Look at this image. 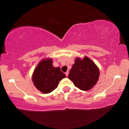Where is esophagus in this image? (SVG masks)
Instances as JSON below:
<instances>
[{"mask_svg": "<svg viewBox=\"0 0 129 129\" xmlns=\"http://www.w3.org/2000/svg\"><path fill=\"white\" fill-rule=\"evenodd\" d=\"M65 75H66L67 77H68V74H69V72H65Z\"/></svg>", "mask_w": 129, "mask_h": 129, "instance_id": "obj_1", "label": "esophagus"}]
</instances>
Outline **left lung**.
I'll return each mask as SVG.
<instances>
[{
	"label": "left lung",
	"instance_id": "left-lung-1",
	"mask_svg": "<svg viewBox=\"0 0 129 129\" xmlns=\"http://www.w3.org/2000/svg\"><path fill=\"white\" fill-rule=\"evenodd\" d=\"M99 75L97 67L88 57H85L82 60L76 58L69 72L68 78L80 90H88L97 82Z\"/></svg>",
	"mask_w": 129,
	"mask_h": 129
}]
</instances>
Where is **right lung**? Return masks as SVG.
Masks as SVG:
<instances>
[{
  "mask_svg": "<svg viewBox=\"0 0 129 129\" xmlns=\"http://www.w3.org/2000/svg\"><path fill=\"white\" fill-rule=\"evenodd\" d=\"M51 59L42 60L35 69L32 76L36 88L43 93H49L57 88L60 81L66 77L60 67L52 65Z\"/></svg>",
  "mask_w": 129,
  "mask_h": 129,
  "instance_id": "obj_1",
  "label": "right lung"
}]
</instances>
